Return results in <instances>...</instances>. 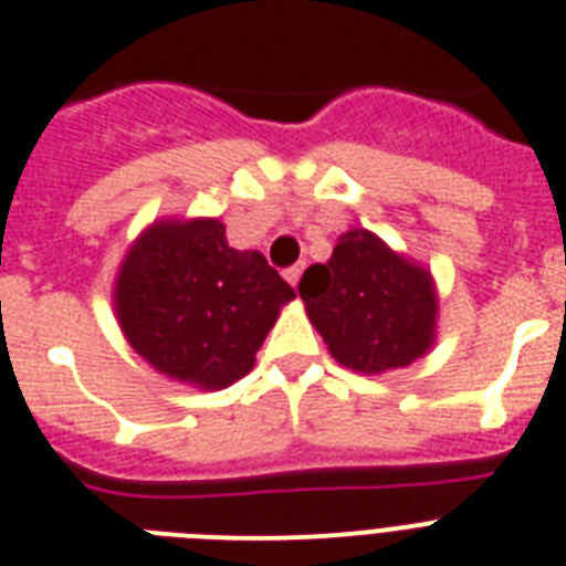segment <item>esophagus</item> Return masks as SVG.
I'll use <instances>...</instances> for the list:
<instances>
[{
	"label": "esophagus",
	"mask_w": 566,
	"mask_h": 566,
	"mask_svg": "<svg viewBox=\"0 0 566 566\" xmlns=\"http://www.w3.org/2000/svg\"><path fill=\"white\" fill-rule=\"evenodd\" d=\"M302 270H305V264H293V268L284 270V279H287V282H291L293 287H296L298 279H302Z\"/></svg>",
	"instance_id": "1"
}]
</instances>
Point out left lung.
<instances>
[{"instance_id":"left-lung-1","label":"left lung","mask_w":566,"mask_h":566,"mask_svg":"<svg viewBox=\"0 0 566 566\" xmlns=\"http://www.w3.org/2000/svg\"><path fill=\"white\" fill-rule=\"evenodd\" d=\"M298 296L331 357L346 369H401L433 343V279L366 229L339 238L328 264L307 268Z\"/></svg>"}]
</instances>
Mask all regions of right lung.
Instances as JSON below:
<instances>
[{
  "label": "right lung",
  "instance_id": "right-lung-1",
  "mask_svg": "<svg viewBox=\"0 0 566 566\" xmlns=\"http://www.w3.org/2000/svg\"><path fill=\"white\" fill-rule=\"evenodd\" d=\"M296 296L261 252L229 247L220 220H171L133 243L116 282L124 337L168 378L223 389L255 363Z\"/></svg>",
  "mask_w": 566,
  "mask_h": 566
}]
</instances>
